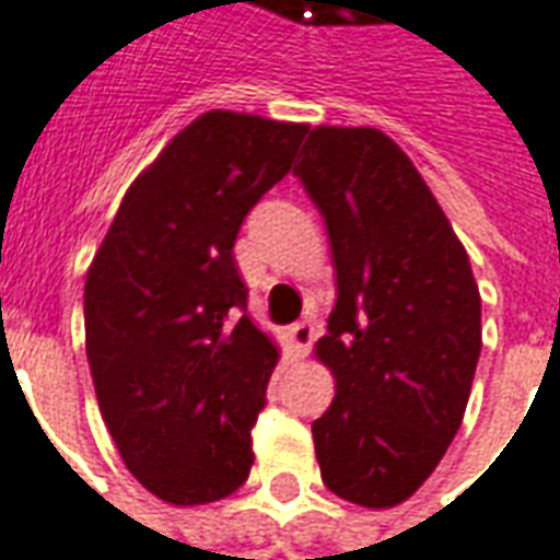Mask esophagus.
Segmentation results:
<instances>
[{"mask_svg":"<svg viewBox=\"0 0 560 560\" xmlns=\"http://www.w3.org/2000/svg\"><path fill=\"white\" fill-rule=\"evenodd\" d=\"M287 338L295 357H307V350H311L314 338H317V329H314V323H311V319H299V323H292V326L287 329Z\"/></svg>","mask_w":560,"mask_h":560,"instance_id":"1","label":"esophagus"}]
</instances>
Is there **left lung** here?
<instances>
[{
	"mask_svg": "<svg viewBox=\"0 0 560 560\" xmlns=\"http://www.w3.org/2000/svg\"><path fill=\"white\" fill-rule=\"evenodd\" d=\"M326 219L338 302L317 360L319 476L357 506H399L460 430L481 353L464 243L402 149L375 127H314L295 167Z\"/></svg>",
	"mask_w": 560,
	"mask_h": 560,
	"instance_id": "1",
	"label": "left lung"
}]
</instances>
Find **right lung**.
Instances as JSON below:
<instances>
[{
  "instance_id": "obj_1",
  "label": "right lung",
  "mask_w": 560,
  "mask_h": 560,
  "mask_svg": "<svg viewBox=\"0 0 560 560\" xmlns=\"http://www.w3.org/2000/svg\"><path fill=\"white\" fill-rule=\"evenodd\" d=\"M304 125L213 109L127 188L84 280V345L125 466L173 506L249 479L277 347L246 314L234 241Z\"/></svg>"
}]
</instances>
